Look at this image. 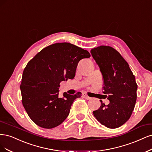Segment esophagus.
I'll list each match as a JSON object with an SVG mask.
<instances>
[{
	"instance_id": "1",
	"label": "esophagus",
	"mask_w": 152,
	"mask_h": 152,
	"mask_svg": "<svg viewBox=\"0 0 152 152\" xmlns=\"http://www.w3.org/2000/svg\"><path fill=\"white\" fill-rule=\"evenodd\" d=\"M83 97L85 98V99H86V100H90V99H91V97H90L86 94H85V93H84V94H83Z\"/></svg>"
}]
</instances>
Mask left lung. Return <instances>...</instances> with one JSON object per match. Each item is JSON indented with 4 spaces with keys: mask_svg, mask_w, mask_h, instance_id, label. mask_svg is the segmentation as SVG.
I'll list each match as a JSON object with an SVG mask.
<instances>
[{
    "mask_svg": "<svg viewBox=\"0 0 152 152\" xmlns=\"http://www.w3.org/2000/svg\"><path fill=\"white\" fill-rule=\"evenodd\" d=\"M100 67L103 77V91L110 103H102L93 112L102 125L110 129L123 125L132 114L136 101L138 88L135 76L128 63L113 47L101 45L90 51Z\"/></svg>",
    "mask_w": 152,
    "mask_h": 152,
    "instance_id": "8db88e82",
    "label": "left lung"
}]
</instances>
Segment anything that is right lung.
Returning a JSON list of instances; mask_svg holds the SVG:
<instances>
[{
    "label": "right lung",
    "mask_w": 152,
    "mask_h": 152,
    "mask_svg": "<svg viewBox=\"0 0 152 152\" xmlns=\"http://www.w3.org/2000/svg\"><path fill=\"white\" fill-rule=\"evenodd\" d=\"M89 57L86 50L63 42L44 48L28 62L20 85L22 104L37 125L52 129L67 118L73 102L81 93H64L61 97L58 87L61 81L73 79L78 62Z\"/></svg>",
    "instance_id": "1"
}]
</instances>
